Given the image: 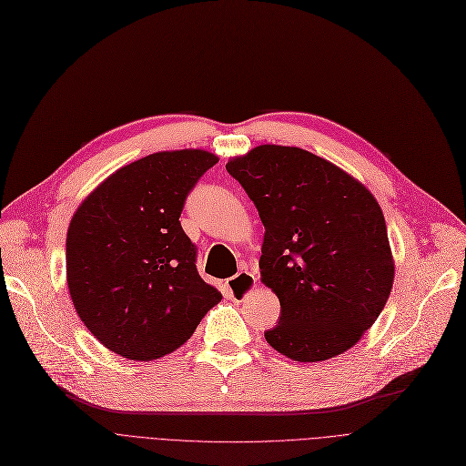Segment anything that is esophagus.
<instances>
[{"instance_id": "obj_1", "label": "esophagus", "mask_w": 466, "mask_h": 466, "mask_svg": "<svg viewBox=\"0 0 466 466\" xmlns=\"http://www.w3.org/2000/svg\"><path fill=\"white\" fill-rule=\"evenodd\" d=\"M255 283H257V278L251 272H239L227 281V295L234 302L246 300L251 295V290L255 289Z\"/></svg>"}]
</instances>
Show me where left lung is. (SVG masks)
<instances>
[{"instance_id":"left-lung-1","label":"left lung","mask_w":466,"mask_h":466,"mask_svg":"<svg viewBox=\"0 0 466 466\" xmlns=\"http://www.w3.org/2000/svg\"><path fill=\"white\" fill-rule=\"evenodd\" d=\"M264 225L262 283L281 304L264 338L281 355L327 360L351 350L381 313L395 262L370 190L299 147L258 145L227 164Z\"/></svg>"}]
</instances>
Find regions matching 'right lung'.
Here are the masks:
<instances>
[{"label":"right lung","instance_id":"1","mask_svg":"<svg viewBox=\"0 0 466 466\" xmlns=\"http://www.w3.org/2000/svg\"><path fill=\"white\" fill-rule=\"evenodd\" d=\"M218 158L164 151L122 166L73 215L67 289L85 327L113 353L153 360L181 348L220 292L196 270L181 227L188 192Z\"/></svg>","mask_w":466,"mask_h":466}]
</instances>
